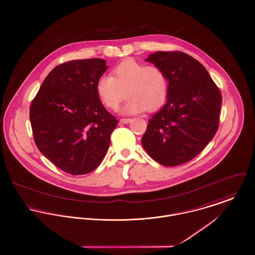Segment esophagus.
<instances>
[{
    "instance_id": "34e87169",
    "label": "esophagus",
    "mask_w": 255,
    "mask_h": 255,
    "mask_svg": "<svg viewBox=\"0 0 255 255\" xmlns=\"http://www.w3.org/2000/svg\"><path fill=\"white\" fill-rule=\"evenodd\" d=\"M132 120L131 119H129V118H128V119H121L120 120V123L121 124H128V123H130Z\"/></svg>"
}]
</instances>
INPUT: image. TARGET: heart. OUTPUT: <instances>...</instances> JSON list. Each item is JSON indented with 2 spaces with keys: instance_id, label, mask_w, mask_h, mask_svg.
Masks as SVG:
<instances>
[{
  "instance_id": "1",
  "label": "heart",
  "mask_w": 255,
  "mask_h": 255,
  "mask_svg": "<svg viewBox=\"0 0 255 255\" xmlns=\"http://www.w3.org/2000/svg\"><path fill=\"white\" fill-rule=\"evenodd\" d=\"M168 87V78L162 67L129 58L119 63L112 76L98 79L96 93L103 105L111 110H116L127 94L128 98L122 113L136 114L160 109L167 98Z\"/></svg>"
}]
</instances>
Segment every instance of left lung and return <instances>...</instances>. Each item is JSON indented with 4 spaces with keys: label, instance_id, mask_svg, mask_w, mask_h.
I'll list each match as a JSON object with an SVG mask.
<instances>
[{
    "label": "left lung",
    "instance_id": "obj_1",
    "mask_svg": "<svg viewBox=\"0 0 255 255\" xmlns=\"http://www.w3.org/2000/svg\"><path fill=\"white\" fill-rule=\"evenodd\" d=\"M146 61L164 70L169 87L165 105L148 122L142 146L162 165L189 162L218 129L220 91L207 69L182 51H157Z\"/></svg>",
    "mask_w": 255,
    "mask_h": 255
}]
</instances>
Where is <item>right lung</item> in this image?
Instances as JSON below:
<instances>
[{
  "label": "right lung",
  "mask_w": 255,
  "mask_h": 255,
  "mask_svg": "<svg viewBox=\"0 0 255 255\" xmlns=\"http://www.w3.org/2000/svg\"><path fill=\"white\" fill-rule=\"evenodd\" d=\"M107 67L100 58L72 60L56 66L30 106L38 149L72 175L90 173L100 164L118 125L96 93V83Z\"/></svg>",
  "instance_id": "1"
}]
</instances>
